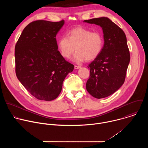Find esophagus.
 I'll list each match as a JSON object with an SVG mask.
<instances>
[{
    "instance_id": "obj_1",
    "label": "esophagus",
    "mask_w": 148,
    "mask_h": 148,
    "mask_svg": "<svg viewBox=\"0 0 148 148\" xmlns=\"http://www.w3.org/2000/svg\"><path fill=\"white\" fill-rule=\"evenodd\" d=\"M81 68V66H74V69H80Z\"/></svg>"
}]
</instances>
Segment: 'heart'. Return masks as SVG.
<instances>
[{"label":"heart","mask_w":148,"mask_h":148,"mask_svg":"<svg viewBox=\"0 0 148 148\" xmlns=\"http://www.w3.org/2000/svg\"><path fill=\"white\" fill-rule=\"evenodd\" d=\"M103 38L101 33L82 27H77L67 32L57 41V47L61 55L65 58H70L75 50L74 57L77 62L86 60L95 59L101 53L103 47Z\"/></svg>","instance_id":"heart-1"}]
</instances>
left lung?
I'll return each mask as SVG.
<instances>
[{"instance_id":"left-lung-1","label":"left lung","mask_w":148,"mask_h":148,"mask_svg":"<svg viewBox=\"0 0 148 148\" xmlns=\"http://www.w3.org/2000/svg\"><path fill=\"white\" fill-rule=\"evenodd\" d=\"M102 27L104 45L100 54L88 66L90 77L86 84L87 91L100 99L116 92L124 83L130 53L123 31L108 17L84 20Z\"/></svg>"}]
</instances>
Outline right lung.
<instances>
[{"label": "right lung", "instance_id": "add662e5", "mask_svg": "<svg viewBox=\"0 0 148 148\" xmlns=\"http://www.w3.org/2000/svg\"><path fill=\"white\" fill-rule=\"evenodd\" d=\"M64 20H40L29 23L15 46L16 74L29 93L39 100L52 101L74 70L58 50L56 35Z\"/></svg>", "mask_w": 148, "mask_h": 148}]
</instances>
